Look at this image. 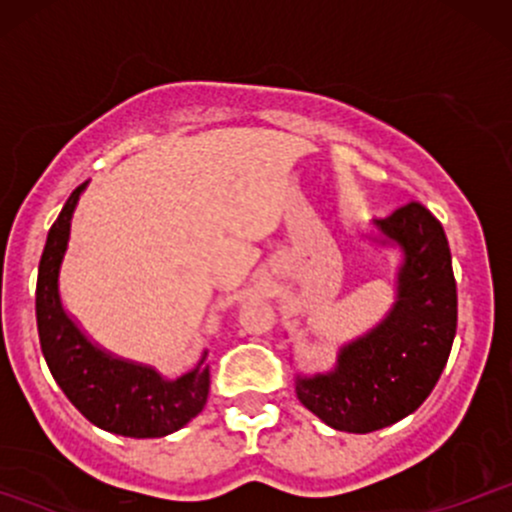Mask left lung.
Instances as JSON below:
<instances>
[{"label": "left lung", "instance_id": "8db88e82", "mask_svg": "<svg viewBox=\"0 0 512 512\" xmlns=\"http://www.w3.org/2000/svg\"><path fill=\"white\" fill-rule=\"evenodd\" d=\"M375 226L404 252L395 305L378 327L339 349L330 373L296 378L303 407L346 433L378 431L419 409L448 363L457 330V286L440 221L424 204L409 202Z\"/></svg>", "mask_w": 512, "mask_h": 512}]
</instances>
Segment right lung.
Returning a JSON list of instances; mask_svg holds the SVG:
<instances>
[{"label":"right lung","mask_w":512,"mask_h":512,"mask_svg":"<svg viewBox=\"0 0 512 512\" xmlns=\"http://www.w3.org/2000/svg\"><path fill=\"white\" fill-rule=\"evenodd\" d=\"M84 185L69 195L52 223L38 267L35 317L38 337L52 378L69 402L103 431L127 438H161L178 431L204 409L209 395V366L204 358L178 380H166L154 368L122 361L96 346L64 313L60 267L67 252L72 214Z\"/></svg>","instance_id":"1"}]
</instances>
